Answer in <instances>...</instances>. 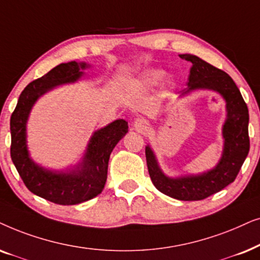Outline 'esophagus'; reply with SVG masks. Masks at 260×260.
<instances>
[{
  "mask_svg": "<svg viewBox=\"0 0 260 260\" xmlns=\"http://www.w3.org/2000/svg\"><path fill=\"white\" fill-rule=\"evenodd\" d=\"M134 127H136V129L139 131V132H144V131H146L148 128V121L146 119H144V117H139V119L134 120Z\"/></svg>",
  "mask_w": 260,
  "mask_h": 260,
  "instance_id": "esophagus-1",
  "label": "esophagus"
}]
</instances>
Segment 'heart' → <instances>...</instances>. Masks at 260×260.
<instances>
[{
  "mask_svg": "<svg viewBox=\"0 0 260 260\" xmlns=\"http://www.w3.org/2000/svg\"><path fill=\"white\" fill-rule=\"evenodd\" d=\"M166 72L162 69H148L140 76V83L145 86H155L165 78Z\"/></svg>",
  "mask_w": 260,
  "mask_h": 260,
  "instance_id": "obj_1",
  "label": "heart"
}]
</instances>
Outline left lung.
Returning <instances> with one entry per match:
<instances>
[{
  "instance_id": "8db88e82",
  "label": "left lung",
  "mask_w": 260,
  "mask_h": 260,
  "mask_svg": "<svg viewBox=\"0 0 260 260\" xmlns=\"http://www.w3.org/2000/svg\"><path fill=\"white\" fill-rule=\"evenodd\" d=\"M182 59L191 61L188 88L179 91L178 98L196 91L212 90L221 95L226 102V120L222 126L223 148L217 164L212 170L197 175L169 177L159 166L150 145L145 147L151 181L159 191L179 201H199L219 192L234 182L248 151V109L240 90L233 79L220 69L193 54H179Z\"/></svg>"
}]
</instances>
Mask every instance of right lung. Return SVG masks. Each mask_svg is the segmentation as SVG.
<instances>
[{"label": "right lung", "instance_id": "right-lung-1", "mask_svg": "<svg viewBox=\"0 0 260 260\" xmlns=\"http://www.w3.org/2000/svg\"><path fill=\"white\" fill-rule=\"evenodd\" d=\"M90 68L84 61L61 63L23 89L10 117V157L25 185L34 195L61 206H72L94 199L102 192L107 181L109 157L116 144L126 136L128 123L113 121L95 131L77 164L65 170L44 168L30 158L27 145V121L41 96L52 89L79 81Z\"/></svg>", "mask_w": 260, "mask_h": 260}]
</instances>
